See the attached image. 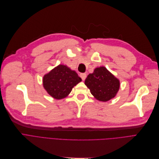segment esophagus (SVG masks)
Here are the masks:
<instances>
[{
  "label": "esophagus",
  "instance_id": "obj_1",
  "mask_svg": "<svg viewBox=\"0 0 159 159\" xmlns=\"http://www.w3.org/2000/svg\"><path fill=\"white\" fill-rule=\"evenodd\" d=\"M80 77L81 78L83 81H84L87 77V74L85 73H81L80 74Z\"/></svg>",
  "mask_w": 159,
  "mask_h": 159
}]
</instances>
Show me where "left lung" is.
I'll use <instances>...</instances> for the list:
<instances>
[{
  "label": "left lung",
  "mask_w": 159,
  "mask_h": 159,
  "mask_svg": "<svg viewBox=\"0 0 159 159\" xmlns=\"http://www.w3.org/2000/svg\"><path fill=\"white\" fill-rule=\"evenodd\" d=\"M85 84L96 100L107 102L115 98L120 88V81L105 67L96 68L89 74Z\"/></svg>",
  "instance_id": "left-lung-1"
}]
</instances>
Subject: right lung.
<instances>
[{
	"label": "right lung",
	"mask_w": 159,
	"mask_h": 159,
	"mask_svg": "<svg viewBox=\"0 0 159 159\" xmlns=\"http://www.w3.org/2000/svg\"><path fill=\"white\" fill-rule=\"evenodd\" d=\"M81 81L74 70L66 65H59L45 74L43 84L47 92L55 99L60 100L70 94L72 88Z\"/></svg>",
	"instance_id": "obj_1"
}]
</instances>
